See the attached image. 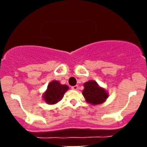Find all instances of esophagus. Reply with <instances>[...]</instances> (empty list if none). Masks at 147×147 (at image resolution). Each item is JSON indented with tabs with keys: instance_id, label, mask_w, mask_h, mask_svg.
Returning <instances> with one entry per match:
<instances>
[{
	"instance_id": "34e87169",
	"label": "esophagus",
	"mask_w": 147,
	"mask_h": 147,
	"mask_svg": "<svg viewBox=\"0 0 147 147\" xmlns=\"http://www.w3.org/2000/svg\"><path fill=\"white\" fill-rule=\"evenodd\" d=\"M71 88L72 89V90H77L78 89V85H75V86H72Z\"/></svg>"
}]
</instances>
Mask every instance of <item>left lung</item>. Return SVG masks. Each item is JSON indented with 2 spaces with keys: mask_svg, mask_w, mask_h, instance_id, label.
Wrapping results in <instances>:
<instances>
[{
  "mask_svg": "<svg viewBox=\"0 0 147 147\" xmlns=\"http://www.w3.org/2000/svg\"><path fill=\"white\" fill-rule=\"evenodd\" d=\"M82 94L86 101L92 105H100L107 100L108 94L94 81H89L84 84Z\"/></svg>",
  "mask_w": 147,
  "mask_h": 147,
  "instance_id": "8db88e82",
  "label": "left lung"
}]
</instances>
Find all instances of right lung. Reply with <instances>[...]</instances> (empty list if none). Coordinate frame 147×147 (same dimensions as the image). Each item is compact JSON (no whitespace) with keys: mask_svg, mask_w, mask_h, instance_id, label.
I'll list each match as a JSON object with an SVG mask.
<instances>
[{"mask_svg":"<svg viewBox=\"0 0 147 147\" xmlns=\"http://www.w3.org/2000/svg\"><path fill=\"white\" fill-rule=\"evenodd\" d=\"M69 89L65 84H61L57 81H53L48 84L43 97L45 101L50 105H53L62 100L65 92Z\"/></svg>","mask_w":147,"mask_h":147,"instance_id":"right-lung-1","label":"right lung"}]
</instances>
